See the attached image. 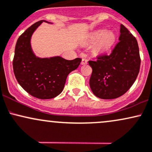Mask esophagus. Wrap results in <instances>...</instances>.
<instances>
[{
  "label": "esophagus",
  "mask_w": 152,
  "mask_h": 152,
  "mask_svg": "<svg viewBox=\"0 0 152 152\" xmlns=\"http://www.w3.org/2000/svg\"><path fill=\"white\" fill-rule=\"evenodd\" d=\"M88 64V61L86 60L85 59H82V62H81V64L82 65H85V64Z\"/></svg>",
  "instance_id": "esophagus-1"
}]
</instances>
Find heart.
<instances>
[{
	"instance_id": "1",
	"label": "heart",
	"mask_w": 152,
	"mask_h": 152,
	"mask_svg": "<svg viewBox=\"0 0 152 152\" xmlns=\"http://www.w3.org/2000/svg\"><path fill=\"white\" fill-rule=\"evenodd\" d=\"M115 36L112 31L106 30H98L91 35L90 43L95 44V51L98 54H104L108 52L115 43Z\"/></svg>"
}]
</instances>
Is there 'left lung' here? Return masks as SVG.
Segmentation results:
<instances>
[{
	"instance_id": "obj_1",
	"label": "left lung",
	"mask_w": 152,
	"mask_h": 152,
	"mask_svg": "<svg viewBox=\"0 0 152 152\" xmlns=\"http://www.w3.org/2000/svg\"><path fill=\"white\" fill-rule=\"evenodd\" d=\"M119 42L112 53L89 61L93 69L90 87L95 96L114 99L126 93L135 82L140 68L137 41L123 24L120 25Z\"/></svg>"
}]
</instances>
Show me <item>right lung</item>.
<instances>
[{"mask_svg":"<svg viewBox=\"0 0 152 152\" xmlns=\"http://www.w3.org/2000/svg\"><path fill=\"white\" fill-rule=\"evenodd\" d=\"M44 20L31 26L17 40L13 61L17 81L28 94L39 99H52L62 92L67 77L80 64L82 59L67 60L60 56L37 57L31 44L36 29Z\"/></svg>","mask_w":152,"mask_h":152,"instance_id":"right-lung-1","label":"right lung"}]
</instances>
